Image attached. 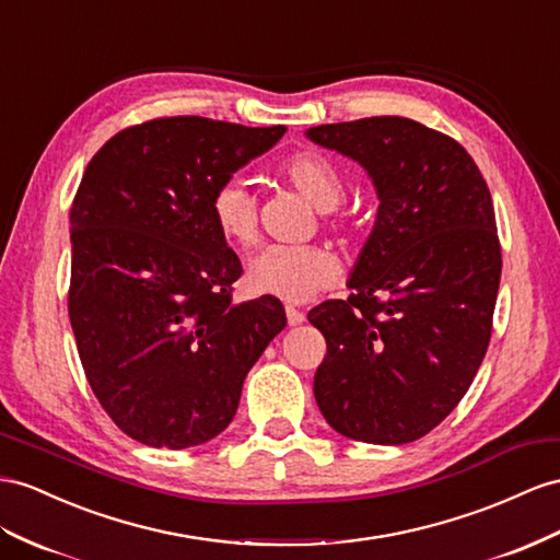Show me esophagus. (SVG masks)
I'll return each instance as SVG.
<instances>
[{"label":"esophagus","mask_w":560,"mask_h":560,"mask_svg":"<svg viewBox=\"0 0 560 560\" xmlns=\"http://www.w3.org/2000/svg\"><path fill=\"white\" fill-rule=\"evenodd\" d=\"M285 319H289L291 326H298V324L305 322V314L300 312V310H295L293 305H289V307H285Z\"/></svg>","instance_id":"esophagus-1"}]
</instances>
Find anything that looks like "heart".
<instances>
[{"label": "heart", "instance_id": "b5f03b06", "mask_svg": "<svg viewBox=\"0 0 560 560\" xmlns=\"http://www.w3.org/2000/svg\"><path fill=\"white\" fill-rule=\"evenodd\" d=\"M281 175L293 189L307 198L319 212L340 206L346 182L338 165L319 151H298L285 158ZM210 218L224 241L250 246L257 236V206L248 184L229 177L214 186L210 196ZM338 260L319 246H269L248 262V289L257 295L303 303L338 279Z\"/></svg>", "mask_w": 560, "mask_h": 560}]
</instances>
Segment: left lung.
Here are the masks:
<instances>
[{
    "mask_svg": "<svg viewBox=\"0 0 560 560\" xmlns=\"http://www.w3.org/2000/svg\"><path fill=\"white\" fill-rule=\"evenodd\" d=\"M305 137L360 163L378 196L350 298L307 314L326 338L314 397L340 435L413 442L462 402L490 342L501 279L490 189L462 143L409 118Z\"/></svg>",
    "mask_w": 560,
    "mask_h": 560,
    "instance_id": "obj_1",
    "label": "left lung"
}]
</instances>
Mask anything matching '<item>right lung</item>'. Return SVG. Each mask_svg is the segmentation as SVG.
Listing matches in <instances>:
<instances>
[{
    "label": "right lung",
    "mask_w": 560,
    "mask_h": 560,
    "mask_svg": "<svg viewBox=\"0 0 560 560\" xmlns=\"http://www.w3.org/2000/svg\"><path fill=\"white\" fill-rule=\"evenodd\" d=\"M283 132L158 118L108 139L84 170L70 208V326L96 399L149 447L220 435L283 331L277 298L232 303L241 262L210 218L214 186Z\"/></svg>",
    "instance_id": "right-lung-1"
}]
</instances>
